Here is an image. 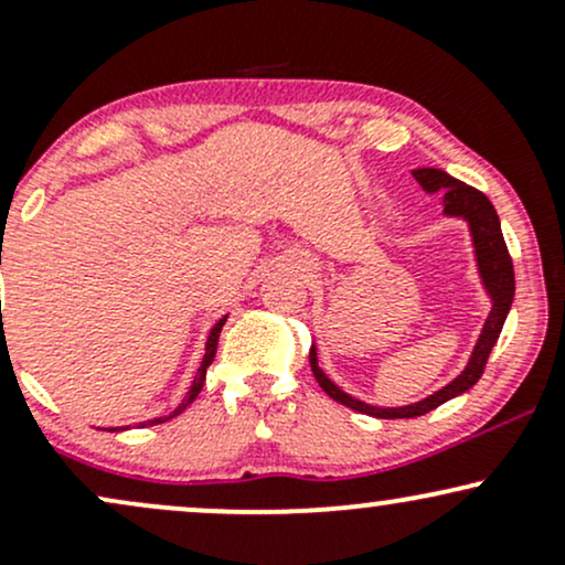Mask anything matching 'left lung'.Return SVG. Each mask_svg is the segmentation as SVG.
Wrapping results in <instances>:
<instances>
[{
  "label": "left lung",
  "mask_w": 565,
  "mask_h": 565,
  "mask_svg": "<svg viewBox=\"0 0 565 565\" xmlns=\"http://www.w3.org/2000/svg\"><path fill=\"white\" fill-rule=\"evenodd\" d=\"M412 174L427 193L444 191V215L468 220L470 233H472V246H476L478 274H481L483 287L491 297V313L483 323V332H481V337H478L476 350H472L465 372L459 374L457 380H451L446 387H440L438 393L427 395V398L417 401V404L398 406V408L369 406V404H364V401L353 398V395L340 391V387H337L334 382L321 372L319 359H316V348H310V369H313V377L321 385V391L327 393L329 398H334L337 404L353 408V412L369 414V417H380V419L423 417V414L433 412L436 406L451 401L454 395L470 391V387L481 380L491 348L497 345L499 332H502L504 319H508V313H510L512 295H515V274H512V260H510L508 244H504L502 225H499L494 204L486 199V193H481L478 188H472V185H465L462 180L451 178V174H446L444 170H433V167H423V170H414Z\"/></svg>",
  "instance_id": "1"
}]
</instances>
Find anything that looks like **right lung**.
Returning <instances> with one entry per match:
<instances>
[{"label": "right lung", "mask_w": 565, "mask_h": 565, "mask_svg": "<svg viewBox=\"0 0 565 565\" xmlns=\"http://www.w3.org/2000/svg\"><path fill=\"white\" fill-rule=\"evenodd\" d=\"M225 319H228V316H223V319H220V321L215 323V327H212V332H210V340H206L204 361H201V366H199V372H196V380H193L191 391H188V395H185V401H183V404H180L178 408H174V412L170 414V417H157V419H151V423H148V425H159V423H167V419L178 417V414H180V412H185L188 404H191V401L196 398V395L201 393V387H204V380H206V366H210L212 361H215V353H217V340H220V329H223ZM140 425H142V423H140ZM114 430H116V427H114Z\"/></svg>", "instance_id": "1"}]
</instances>
